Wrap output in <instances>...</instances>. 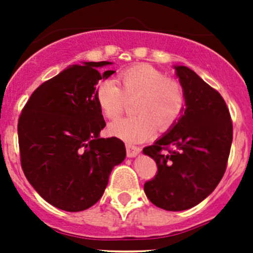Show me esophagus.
<instances>
[{
	"label": "esophagus",
	"mask_w": 253,
	"mask_h": 253,
	"mask_svg": "<svg viewBox=\"0 0 253 253\" xmlns=\"http://www.w3.org/2000/svg\"><path fill=\"white\" fill-rule=\"evenodd\" d=\"M126 152H127V157L128 158H134L141 153V148L136 147V145L132 144H127L126 145Z\"/></svg>",
	"instance_id": "obj_1"
}]
</instances>
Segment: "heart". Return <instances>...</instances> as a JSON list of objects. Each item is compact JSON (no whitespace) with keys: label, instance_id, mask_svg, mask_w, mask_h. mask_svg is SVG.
Here are the masks:
<instances>
[{"label":"heart","instance_id":"b5f03b06","mask_svg":"<svg viewBox=\"0 0 253 253\" xmlns=\"http://www.w3.org/2000/svg\"><path fill=\"white\" fill-rule=\"evenodd\" d=\"M117 82L112 78L101 81L95 88V100L108 119H115L124 110L127 98H136L134 112L138 115L122 117L109 126L112 136L128 143L150 138L157 131L170 128L186 106L182 86L175 79L149 65H136L124 70Z\"/></svg>","mask_w":253,"mask_h":253}]
</instances>
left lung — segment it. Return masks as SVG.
<instances>
[{
  "label": "left lung",
  "mask_w": 253,
  "mask_h": 253,
  "mask_svg": "<svg viewBox=\"0 0 253 253\" xmlns=\"http://www.w3.org/2000/svg\"><path fill=\"white\" fill-rule=\"evenodd\" d=\"M185 93L182 115L143 153L158 172L144 183L148 200L170 211H186L208 197L226 169L233 124L220 94L186 66H174Z\"/></svg>",
  "instance_id": "8db88e82"
}]
</instances>
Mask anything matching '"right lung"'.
Instances as JSON below:
<instances>
[{"label": "right lung", "mask_w": 253, "mask_h": 253, "mask_svg": "<svg viewBox=\"0 0 253 253\" xmlns=\"http://www.w3.org/2000/svg\"><path fill=\"white\" fill-rule=\"evenodd\" d=\"M109 61L68 66L34 90L18 121L20 164L34 190L58 209L81 211L104 195L125 143L101 138L105 120L95 100Z\"/></svg>", "instance_id": "add662e5"}]
</instances>
